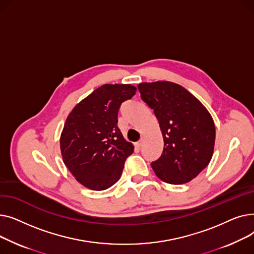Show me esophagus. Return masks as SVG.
<instances>
[{
	"mask_svg": "<svg viewBox=\"0 0 254 254\" xmlns=\"http://www.w3.org/2000/svg\"><path fill=\"white\" fill-rule=\"evenodd\" d=\"M143 139H141L139 142H137L136 143V147H138V148H140V147H142V145H143Z\"/></svg>",
	"mask_w": 254,
	"mask_h": 254,
	"instance_id": "1",
	"label": "esophagus"
}]
</instances>
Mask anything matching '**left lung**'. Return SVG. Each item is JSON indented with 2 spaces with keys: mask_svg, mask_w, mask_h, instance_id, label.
<instances>
[{
  "mask_svg": "<svg viewBox=\"0 0 254 254\" xmlns=\"http://www.w3.org/2000/svg\"><path fill=\"white\" fill-rule=\"evenodd\" d=\"M138 89L163 134V153L151 163L155 175L170 184L191 181L209 165L214 150L215 126L211 114L179 84L143 82Z\"/></svg>",
  "mask_w": 254,
  "mask_h": 254,
  "instance_id": "left-lung-1",
  "label": "left lung"
}]
</instances>
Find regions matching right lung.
Masks as SVG:
<instances>
[{"label": "right lung", "mask_w": 254, "mask_h": 254, "mask_svg": "<svg viewBox=\"0 0 254 254\" xmlns=\"http://www.w3.org/2000/svg\"><path fill=\"white\" fill-rule=\"evenodd\" d=\"M130 84H104L78 103L61 135L63 161L75 179L91 190L116 183L134 152L117 127L118 110L136 93Z\"/></svg>", "instance_id": "1"}]
</instances>
